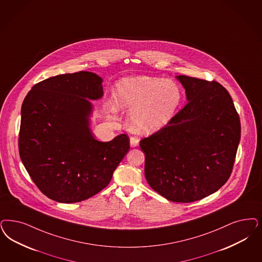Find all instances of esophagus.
I'll use <instances>...</instances> for the list:
<instances>
[{
    "instance_id": "1",
    "label": "esophagus",
    "mask_w": 262,
    "mask_h": 262,
    "mask_svg": "<svg viewBox=\"0 0 262 262\" xmlns=\"http://www.w3.org/2000/svg\"><path fill=\"white\" fill-rule=\"evenodd\" d=\"M129 142H130V146L132 147H136L138 142H139V138L136 137V136H132L130 139H129Z\"/></svg>"
}]
</instances>
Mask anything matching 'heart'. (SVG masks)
Here are the masks:
<instances>
[{
  "instance_id": "obj_1",
  "label": "heart",
  "mask_w": 262,
  "mask_h": 262,
  "mask_svg": "<svg viewBox=\"0 0 262 262\" xmlns=\"http://www.w3.org/2000/svg\"><path fill=\"white\" fill-rule=\"evenodd\" d=\"M181 100L180 87L159 77L124 78L118 83L115 92L118 107L133 110L132 126L140 133H152L167 125Z\"/></svg>"
}]
</instances>
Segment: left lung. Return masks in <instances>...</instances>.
I'll return each instance as SVG.
<instances>
[{"label":"left lung","mask_w":262,"mask_h":262,"mask_svg":"<svg viewBox=\"0 0 262 262\" xmlns=\"http://www.w3.org/2000/svg\"><path fill=\"white\" fill-rule=\"evenodd\" d=\"M177 79L188 103L167 125L140 140L150 187L173 202L189 203L221 189L233 169L241 137L233 100L219 82Z\"/></svg>","instance_id":"obj_1"}]
</instances>
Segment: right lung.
<instances>
[{"label":"right lung","mask_w":262,"mask_h":262,"mask_svg":"<svg viewBox=\"0 0 262 262\" xmlns=\"http://www.w3.org/2000/svg\"><path fill=\"white\" fill-rule=\"evenodd\" d=\"M102 79L78 72L38 82L22 103L19 155L38 190L57 202L90 199L108 186L129 149L120 135L95 139L89 127L92 104L102 97Z\"/></svg>","instance_id":"right-lung-1"}]
</instances>
